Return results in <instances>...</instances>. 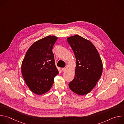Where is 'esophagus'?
<instances>
[{"label": "esophagus", "instance_id": "obj_1", "mask_svg": "<svg viewBox=\"0 0 124 124\" xmlns=\"http://www.w3.org/2000/svg\"><path fill=\"white\" fill-rule=\"evenodd\" d=\"M62 70L63 72H65V70H66V69L65 68H62Z\"/></svg>", "mask_w": 124, "mask_h": 124}]
</instances>
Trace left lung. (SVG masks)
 <instances>
[{"mask_svg": "<svg viewBox=\"0 0 124 124\" xmlns=\"http://www.w3.org/2000/svg\"><path fill=\"white\" fill-rule=\"evenodd\" d=\"M76 59L75 76L69 83L70 89L79 95L90 93L102 73V62L95 46L78 35L67 38Z\"/></svg>", "mask_w": 124, "mask_h": 124, "instance_id": "8db88e82", "label": "left lung"}]
</instances>
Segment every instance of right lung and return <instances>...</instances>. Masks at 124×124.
Listing matches in <instances>:
<instances>
[{"label":"right lung","instance_id":"obj_1","mask_svg":"<svg viewBox=\"0 0 124 124\" xmlns=\"http://www.w3.org/2000/svg\"><path fill=\"white\" fill-rule=\"evenodd\" d=\"M58 38L49 35L34 42L26 52L22 63L24 80L34 94L40 95L47 92L58 73L52 48Z\"/></svg>","mask_w":124,"mask_h":124}]
</instances>
